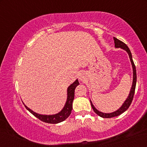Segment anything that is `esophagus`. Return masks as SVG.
<instances>
[{
  "instance_id": "esophagus-1",
  "label": "esophagus",
  "mask_w": 147,
  "mask_h": 147,
  "mask_svg": "<svg viewBox=\"0 0 147 147\" xmlns=\"http://www.w3.org/2000/svg\"><path fill=\"white\" fill-rule=\"evenodd\" d=\"M80 79L81 80H82V79H83V78H82V77H80Z\"/></svg>"
}]
</instances>
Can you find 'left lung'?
<instances>
[{"mask_svg": "<svg viewBox=\"0 0 147 147\" xmlns=\"http://www.w3.org/2000/svg\"><path fill=\"white\" fill-rule=\"evenodd\" d=\"M114 43H115V47L116 48H122V49L125 50V51L128 53V55H129L130 61H131V63H132V69H133V81H132V88H131V89H130V94H129V95H128V98H126L125 102H124V104H122L121 107H120L119 109L117 110L115 112H112V113H103V112H100L99 110H98L95 107H94V106L93 105V104H92V102L90 101V102H91L92 108H93L94 111L95 112L98 116H100V117L106 118H112V117H115V116H119L120 114L123 113L124 112H125L126 110H127L128 108H129V106H130V104H131V103H132V100H133L134 92H135L136 83V67H135V65H134V63L133 60H132V54H131V52H130V51L129 48L128 47V46L126 45L125 43H123V42L121 41H120L119 39H116V37H114Z\"/></svg>", "mask_w": 147, "mask_h": 147, "instance_id": "1", "label": "left lung"}]
</instances>
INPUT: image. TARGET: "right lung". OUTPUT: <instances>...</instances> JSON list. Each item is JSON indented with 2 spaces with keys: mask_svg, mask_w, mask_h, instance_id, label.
I'll list each match as a JSON object with an SVG mask.
<instances>
[{
  "mask_svg": "<svg viewBox=\"0 0 147 147\" xmlns=\"http://www.w3.org/2000/svg\"><path fill=\"white\" fill-rule=\"evenodd\" d=\"M79 85V82L78 80H76L73 84H71L67 88V101L65 102V106L63 109H62L57 114H53V115H43V114H39L33 112L30 108L25 106V108L31 112V113L39 118L40 120L43 121L46 123L50 124H57L59 122H63L65 120L68 116L71 114L72 110V104L74 99V92H75V89L76 86Z\"/></svg>",
  "mask_w": 147,
  "mask_h": 147,
  "instance_id": "right-lung-1",
  "label": "right lung"
}]
</instances>
